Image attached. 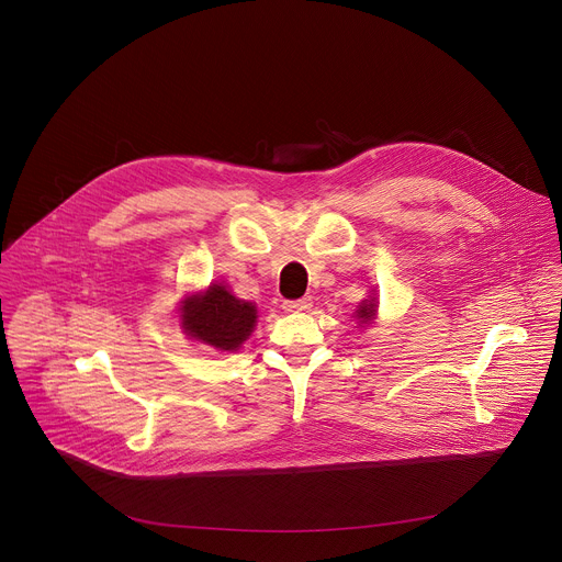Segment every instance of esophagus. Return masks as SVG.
<instances>
[{"label":"esophagus","mask_w":562,"mask_h":562,"mask_svg":"<svg viewBox=\"0 0 562 562\" xmlns=\"http://www.w3.org/2000/svg\"><path fill=\"white\" fill-rule=\"evenodd\" d=\"M311 304H313L311 297H300V300H286V302L282 304V308L289 311V313H302V311H308Z\"/></svg>","instance_id":"esophagus-1"}]
</instances>
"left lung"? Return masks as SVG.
<instances>
[{
	"label": "left lung",
	"instance_id": "obj_1",
	"mask_svg": "<svg viewBox=\"0 0 562 562\" xmlns=\"http://www.w3.org/2000/svg\"><path fill=\"white\" fill-rule=\"evenodd\" d=\"M356 315H358L360 323H369V319L375 315V302L373 300H362V304L356 311Z\"/></svg>",
	"mask_w": 562,
	"mask_h": 562
}]
</instances>
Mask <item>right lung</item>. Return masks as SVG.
<instances>
[{
	"instance_id": "right-lung-1",
	"label": "right lung",
	"mask_w": 562,
	"mask_h": 562,
	"mask_svg": "<svg viewBox=\"0 0 562 562\" xmlns=\"http://www.w3.org/2000/svg\"><path fill=\"white\" fill-rule=\"evenodd\" d=\"M182 329L220 351H237L258 319L254 302L237 300L226 286L211 284L204 293L189 295L182 302Z\"/></svg>"
}]
</instances>
